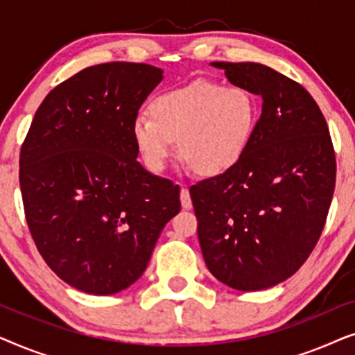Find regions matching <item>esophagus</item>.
<instances>
[{"label":"esophagus","mask_w":355,"mask_h":355,"mask_svg":"<svg viewBox=\"0 0 355 355\" xmlns=\"http://www.w3.org/2000/svg\"><path fill=\"white\" fill-rule=\"evenodd\" d=\"M181 205L184 210H191L192 208V198H191V193H189V189L186 186L181 187Z\"/></svg>","instance_id":"1"}]
</instances>
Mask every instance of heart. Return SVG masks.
Returning a JSON list of instances; mask_svg holds the SVG:
<instances>
[{
    "instance_id": "heart-1",
    "label": "heart",
    "mask_w": 355,
    "mask_h": 355,
    "mask_svg": "<svg viewBox=\"0 0 355 355\" xmlns=\"http://www.w3.org/2000/svg\"><path fill=\"white\" fill-rule=\"evenodd\" d=\"M150 116L140 114L132 137L145 164L155 173L166 168L176 150L200 176H220L245 153L259 119L257 101L237 85L198 79L158 95Z\"/></svg>"
}]
</instances>
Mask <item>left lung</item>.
<instances>
[{"label":"left lung","mask_w":355,"mask_h":355,"mask_svg":"<svg viewBox=\"0 0 355 355\" xmlns=\"http://www.w3.org/2000/svg\"><path fill=\"white\" fill-rule=\"evenodd\" d=\"M227 80L260 95L261 114L230 171L191 187L203 260L237 291L293 276L322 236L336 184L324 116L297 82L257 62H211Z\"/></svg>","instance_id":"obj_1"}]
</instances>
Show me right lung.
<instances>
[{
    "label": "right lung",
    "instance_id": "1",
    "mask_svg": "<svg viewBox=\"0 0 355 355\" xmlns=\"http://www.w3.org/2000/svg\"><path fill=\"white\" fill-rule=\"evenodd\" d=\"M162 79L142 62L87 67L46 95L22 144L28 231L46 265L82 293L134 284L181 210L179 186L135 159L132 124Z\"/></svg>",
    "mask_w": 355,
    "mask_h": 355
}]
</instances>
